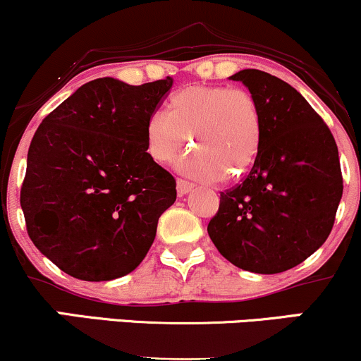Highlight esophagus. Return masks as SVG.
<instances>
[{"label":"esophagus","mask_w":361,"mask_h":361,"mask_svg":"<svg viewBox=\"0 0 361 361\" xmlns=\"http://www.w3.org/2000/svg\"><path fill=\"white\" fill-rule=\"evenodd\" d=\"M176 185H178V195H186L195 188L193 183H190V181H186V180H181V178H178Z\"/></svg>","instance_id":"obj_1"}]
</instances>
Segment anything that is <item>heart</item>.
Here are the masks:
<instances>
[{"instance_id": "b5f03b06", "label": "heart", "mask_w": 361, "mask_h": 361, "mask_svg": "<svg viewBox=\"0 0 361 361\" xmlns=\"http://www.w3.org/2000/svg\"><path fill=\"white\" fill-rule=\"evenodd\" d=\"M181 168L204 180L222 171L238 176L255 161L261 137L259 106L251 93L226 86H188L166 103V115L146 123V151L157 164H171L186 147Z\"/></svg>"}]
</instances>
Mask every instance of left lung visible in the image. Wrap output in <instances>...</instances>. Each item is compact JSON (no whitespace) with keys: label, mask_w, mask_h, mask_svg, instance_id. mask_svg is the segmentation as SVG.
Masks as SVG:
<instances>
[{"label":"left lung","mask_w":361,"mask_h":361,"mask_svg":"<svg viewBox=\"0 0 361 361\" xmlns=\"http://www.w3.org/2000/svg\"><path fill=\"white\" fill-rule=\"evenodd\" d=\"M261 114L255 163L244 180L221 192L210 239L238 268L287 271L324 244L343 195L338 146L307 100L280 78L243 69L231 76Z\"/></svg>","instance_id":"8db88e82"}]
</instances>
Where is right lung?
Segmentation results:
<instances>
[{
  "label": "right lung",
  "instance_id": "obj_1",
  "mask_svg": "<svg viewBox=\"0 0 361 361\" xmlns=\"http://www.w3.org/2000/svg\"><path fill=\"white\" fill-rule=\"evenodd\" d=\"M171 78L82 85L37 128L20 204L37 250L74 279L134 271L156 238L176 181L146 151V123Z\"/></svg>",
  "mask_w": 361,
  "mask_h": 361
}]
</instances>
